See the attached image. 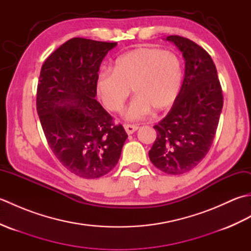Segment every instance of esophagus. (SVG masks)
Listing matches in <instances>:
<instances>
[{
	"mask_svg": "<svg viewBox=\"0 0 251 251\" xmlns=\"http://www.w3.org/2000/svg\"><path fill=\"white\" fill-rule=\"evenodd\" d=\"M125 127V130H126V132L128 135H131V134H134V132L139 128V127H138L137 125H131V124H127V125H125L124 126Z\"/></svg>",
	"mask_w": 251,
	"mask_h": 251,
	"instance_id": "34e87169",
	"label": "esophagus"
}]
</instances>
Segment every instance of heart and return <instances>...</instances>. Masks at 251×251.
Masks as SVG:
<instances>
[{
    "label": "heart",
    "mask_w": 251,
    "mask_h": 251,
    "mask_svg": "<svg viewBox=\"0 0 251 251\" xmlns=\"http://www.w3.org/2000/svg\"><path fill=\"white\" fill-rule=\"evenodd\" d=\"M182 79V63L174 51L140 47L117 58L113 70L100 72L96 90L106 109L120 112L132 88L136 96L124 116L136 121L152 109H168L178 97Z\"/></svg>",
    "instance_id": "1"
}]
</instances>
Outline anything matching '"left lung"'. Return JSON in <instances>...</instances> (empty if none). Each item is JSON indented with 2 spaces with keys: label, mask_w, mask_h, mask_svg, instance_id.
<instances>
[{
  "label": "left lung",
  "mask_w": 251,
  "mask_h": 251,
  "mask_svg": "<svg viewBox=\"0 0 251 251\" xmlns=\"http://www.w3.org/2000/svg\"><path fill=\"white\" fill-rule=\"evenodd\" d=\"M166 40L182 52L184 78L168 114L154 126L157 136L149 157L162 172L181 175L193 169L209 151L223 95L215 63L204 49L179 35H169Z\"/></svg>",
  "instance_id": "1"
}]
</instances>
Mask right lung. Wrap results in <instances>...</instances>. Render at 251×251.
<instances>
[{
    "instance_id": "right-lung-1",
    "label": "right lung",
    "mask_w": 251,
    "mask_h": 251,
    "mask_svg": "<svg viewBox=\"0 0 251 251\" xmlns=\"http://www.w3.org/2000/svg\"><path fill=\"white\" fill-rule=\"evenodd\" d=\"M116 44L73 37L41 69L36 110L46 140L58 161L85 179L110 173L128 137L95 99L100 65Z\"/></svg>"
}]
</instances>
